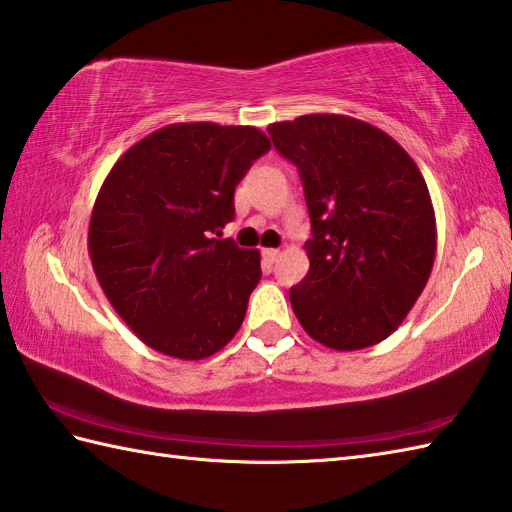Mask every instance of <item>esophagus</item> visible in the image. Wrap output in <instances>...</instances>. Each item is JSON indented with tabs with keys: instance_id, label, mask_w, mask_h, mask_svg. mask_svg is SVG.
Segmentation results:
<instances>
[{
	"instance_id": "obj_1",
	"label": "esophagus",
	"mask_w": 512,
	"mask_h": 512,
	"mask_svg": "<svg viewBox=\"0 0 512 512\" xmlns=\"http://www.w3.org/2000/svg\"><path fill=\"white\" fill-rule=\"evenodd\" d=\"M278 256H280V252L278 249H263V258L267 260V263L271 265V263H276L278 260Z\"/></svg>"
}]
</instances>
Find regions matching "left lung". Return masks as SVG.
<instances>
[{
  "label": "left lung",
  "mask_w": 512,
  "mask_h": 512,
  "mask_svg": "<svg viewBox=\"0 0 512 512\" xmlns=\"http://www.w3.org/2000/svg\"><path fill=\"white\" fill-rule=\"evenodd\" d=\"M267 132L298 168L311 218L309 274L289 289L302 329L336 351L387 340L435 260V212L420 168L387 132L344 114H305Z\"/></svg>",
  "instance_id": "8db88e82"
}]
</instances>
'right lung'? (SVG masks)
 Returning <instances> with one entry per match:
<instances>
[{
  "mask_svg": "<svg viewBox=\"0 0 512 512\" xmlns=\"http://www.w3.org/2000/svg\"><path fill=\"white\" fill-rule=\"evenodd\" d=\"M269 148L252 125L172 123L134 143L103 181L92 267L125 325L163 356L210 358L241 329L260 254L221 236L236 185Z\"/></svg>",
  "mask_w": 512,
  "mask_h": 512,
  "instance_id": "obj_1",
  "label": "right lung"
}]
</instances>
